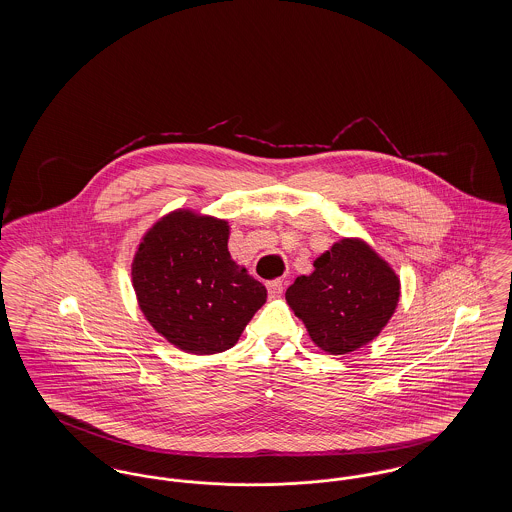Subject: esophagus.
<instances>
[{
	"label": "esophagus",
	"instance_id": "34e87169",
	"mask_svg": "<svg viewBox=\"0 0 512 512\" xmlns=\"http://www.w3.org/2000/svg\"><path fill=\"white\" fill-rule=\"evenodd\" d=\"M267 290L270 297H278L284 292V282L282 280H268Z\"/></svg>",
	"mask_w": 512,
	"mask_h": 512
}]
</instances>
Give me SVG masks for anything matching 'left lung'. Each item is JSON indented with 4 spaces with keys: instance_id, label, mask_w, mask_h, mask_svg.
<instances>
[{
    "instance_id": "8db88e82",
    "label": "left lung",
    "mask_w": 512,
    "mask_h": 512,
    "mask_svg": "<svg viewBox=\"0 0 512 512\" xmlns=\"http://www.w3.org/2000/svg\"><path fill=\"white\" fill-rule=\"evenodd\" d=\"M311 340L345 355L374 340L399 301V278L365 242L341 240L299 276L286 292Z\"/></svg>"
}]
</instances>
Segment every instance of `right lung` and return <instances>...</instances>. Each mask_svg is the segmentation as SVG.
Here are the masks:
<instances>
[{
    "label": "right lung",
    "instance_id": "right-lung-1",
    "mask_svg": "<svg viewBox=\"0 0 512 512\" xmlns=\"http://www.w3.org/2000/svg\"><path fill=\"white\" fill-rule=\"evenodd\" d=\"M132 282L151 326L195 355L230 349L267 301L265 286L230 259L228 224L188 211L147 232Z\"/></svg>",
    "mask_w": 512,
    "mask_h": 512
}]
</instances>
